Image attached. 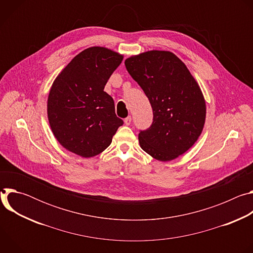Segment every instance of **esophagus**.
<instances>
[{
  "instance_id": "esophagus-1",
  "label": "esophagus",
  "mask_w": 253,
  "mask_h": 253,
  "mask_svg": "<svg viewBox=\"0 0 253 253\" xmlns=\"http://www.w3.org/2000/svg\"><path fill=\"white\" fill-rule=\"evenodd\" d=\"M131 121H132L131 116H128L127 118H125V119H124V123H125L126 125H130V124H131Z\"/></svg>"
}]
</instances>
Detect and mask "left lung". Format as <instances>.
I'll list each match as a JSON object with an SVG mask.
<instances>
[{"label": "left lung", "mask_w": 253, "mask_h": 253, "mask_svg": "<svg viewBox=\"0 0 253 253\" xmlns=\"http://www.w3.org/2000/svg\"><path fill=\"white\" fill-rule=\"evenodd\" d=\"M125 66L153 110L151 126L138 135L140 147L159 161L182 155L197 141L205 123L206 105L198 83L169 51L132 56Z\"/></svg>", "instance_id": "1"}]
</instances>
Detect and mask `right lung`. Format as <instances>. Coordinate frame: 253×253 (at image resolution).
<instances>
[{"label":"right lung","instance_id":"obj_1","mask_svg":"<svg viewBox=\"0 0 253 253\" xmlns=\"http://www.w3.org/2000/svg\"><path fill=\"white\" fill-rule=\"evenodd\" d=\"M122 60L110 49L91 47L72 59L55 79L48 97V119L67 150L85 158L96 156L123 125L113 98L104 91Z\"/></svg>","mask_w":253,"mask_h":253}]
</instances>
